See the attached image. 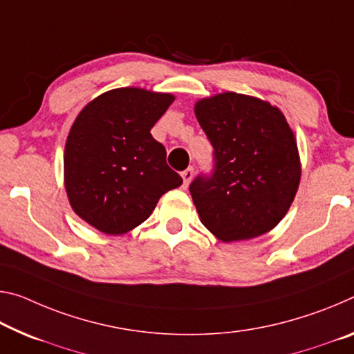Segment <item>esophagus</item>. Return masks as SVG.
<instances>
[{
    "instance_id": "esophagus-1",
    "label": "esophagus",
    "mask_w": 354,
    "mask_h": 354,
    "mask_svg": "<svg viewBox=\"0 0 354 354\" xmlns=\"http://www.w3.org/2000/svg\"><path fill=\"white\" fill-rule=\"evenodd\" d=\"M181 176H183V181H184V187H187L189 183L192 181V178H194V168L189 167L187 170H184L181 173Z\"/></svg>"
}]
</instances>
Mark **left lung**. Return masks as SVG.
<instances>
[{"mask_svg":"<svg viewBox=\"0 0 354 354\" xmlns=\"http://www.w3.org/2000/svg\"><path fill=\"white\" fill-rule=\"evenodd\" d=\"M194 110L216 162L212 176H198L189 187L201 223L223 243L271 232L301 179L298 143L283 113L232 91L200 99Z\"/></svg>","mask_w":354,"mask_h":354,"instance_id":"left-lung-1","label":"left lung"}]
</instances>
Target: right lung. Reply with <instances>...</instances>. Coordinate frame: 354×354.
I'll list each match as a JSON object with an SVG mask.
<instances>
[{
    "instance_id": "1",
    "label": "right lung",
    "mask_w": 354,
    "mask_h": 354,
    "mask_svg": "<svg viewBox=\"0 0 354 354\" xmlns=\"http://www.w3.org/2000/svg\"><path fill=\"white\" fill-rule=\"evenodd\" d=\"M175 96L116 88L83 106L64 148V187L75 214L105 234L143 223L165 192L183 184L151 129Z\"/></svg>"
}]
</instances>
